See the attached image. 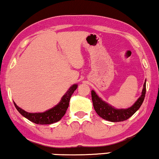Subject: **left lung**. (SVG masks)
<instances>
[{
  "label": "left lung",
  "mask_w": 159,
  "mask_h": 159,
  "mask_svg": "<svg viewBox=\"0 0 159 159\" xmlns=\"http://www.w3.org/2000/svg\"><path fill=\"white\" fill-rule=\"evenodd\" d=\"M145 93L146 80L144 83V87H143L141 97L137 99V101L134 104V105L126 109H117L115 108L114 107H112L111 105L105 102L101 98L98 97V95L93 90L91 91V97L95 111L99 116L107 121H112V122H118V121L127 120L139 109L141 105H142L143 102H144Z\"/></svg>",
  "instance_id": "left-lung-1"
}]
</instances>
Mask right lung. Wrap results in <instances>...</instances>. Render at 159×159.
I'll return each mask as SVG.
<instances>
[{
  "label": "right lung",
  "mask_w": 159,
  "mask_h": 159,
  "mask_svg": "<svg viewBox=\"0 0 159 159\" xmlns=\"http://www.w3.org/2000/svg\"><path fill=\"white\" fill-rule=\"evenodd\" d=\"M77 85L74 84L70 86L66 94L62 97L61 100L56 106L43 113H29L25 111L14 102L16 109L23 116L38 125H49L60 121L65 115L69 105L70 99L74 91L77 89Z\"/></svg>",
  "instance_id": "add662e5"
}]
</instances>
